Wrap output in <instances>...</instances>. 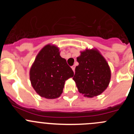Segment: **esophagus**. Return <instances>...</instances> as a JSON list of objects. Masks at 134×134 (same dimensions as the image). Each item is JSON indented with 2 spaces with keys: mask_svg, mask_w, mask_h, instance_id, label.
<instances>
[{
  "mask_svg": "<svg viewBox=\"0 0 134 134\" xmlns=\"http://www.w3.org/2000/svg\"><path fill=\"white\" fill-rule=\"evenodd\" d=\"M71 68H72V70L74 72V70H75V66H74V65H73V66H72V67H71Z\"/></svg>",
  "mask_w": 134,
  "mask_h": 134,
  "instance_id": "obj_1",
  "label": "esophagus"
}]
</instances>
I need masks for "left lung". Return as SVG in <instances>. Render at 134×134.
Returning a JSON list of instances; mask_svg holds the SVG:
<instances>
[{
    "label": "left lung",
    "instance_id": "obj_1",
    "mask_svg": "<svg viewBox=\"0 0 134 134\" xmlns=\"http://www.w3.org/2000/svg\"><path fill=\"white\" fill-rule=\"evenodd\" d=\"M76 60L79 64L73 80L79 93L87 97L101 94L111 80V70L104 57L97 49H86Z\"/></svg>",
    "mask_w": 134,
    "mask_h": 134
}]
</instances>
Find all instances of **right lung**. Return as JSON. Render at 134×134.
I'll return each mask as SVG.
<instances>
[{
	"instance_id": "obj_1",
	"label": "right lung",
	"mask_w": 134,
	"mask_h": 134,
	"mask_svg": "<svg viewBox=\"0 0 134 134\" xmlns=\"http://www.w3.org/2000/svg\"><path fill=\"white\" fill-rule=\"evenodd\" d=\"M74 76L66 60L54 45L44 46L37 55L29 71L33 88L41 97L52 99L63 92L65 81Z\"/></svg>"
}]
</instances>
